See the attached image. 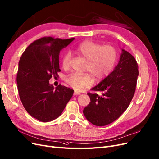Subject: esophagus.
Listing matches in <instances>:
<instances>
[{"label": "esophagus", "instance_id": "1", "mask_svg": "<svg viewBox=\"0 0 159 159\" xmlns=\"http://www.w3.org/2000/svg\"><path fill=\"white\" fill-rule=\"evenodd\" d=\"M80 93H78V92H76V91H75V92H74V94H73L74 96L80 95Z\"/></svg>", "mask_w": 159, "mask_h": 159}]
</instances>
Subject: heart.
I'll return each instance as SVG.
<instances>
[{"instance_id": "heart-1", "label": "heart", "mask_w": 159, "mask_h": 159, "mask_svg": "<svg viewBox=\"0 0 159 159\" xmlns=\"http://www.w3.org/2000/svg\"><path fill=\"white\" fill-rule=\"evenodd\" d=\"M76 52L86 61L85 71L89 72L96 80L104 79L111 73L117 57V50L113 45L102 46L90 40L80 43L76 48ZM70 59V53H65L61 60L63 69H69ZM65 81L75 90L80 91L92 84L93 79L88 73H73L66 76Z\"/></svg>"}]
</instances>
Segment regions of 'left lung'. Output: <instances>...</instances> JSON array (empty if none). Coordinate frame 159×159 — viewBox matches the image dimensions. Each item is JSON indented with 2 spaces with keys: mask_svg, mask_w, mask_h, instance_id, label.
Segmentation results:
<instances>
[{
  "mask_svg": "<svg viewBox=\"0 0 159 159\" xmlns=\"http://www.w3.org/2000/svg\"><path fill=\"white\" fill-rule=\"evenodd\" d=\"M138 65L135 59L122 49L118 64L114 70L87 93L90 98L83 114L87 120L96 126H104L116 120L127 110L134 96Z\"/></svg>",
  "mask_w": 159,
  "mask_h": 159,
  "instance_id": "1",
  "label": "left lung"
}]
</instances>
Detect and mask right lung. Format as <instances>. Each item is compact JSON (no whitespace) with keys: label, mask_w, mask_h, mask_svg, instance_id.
<instances>
[{"label":"right lung","mask_w":159,"mask_h":159,"mask_svg":"<svg viewBox=\"0 0 159 159\" xmlns=\"http://www.w3.org/2000/svg\"><path fill=\"white\" fill-rule=\"evenodd\" d=\"M73 38L43 37L34 41L22 53L16 76L20 100L28 113L42 122L61 116L74 90L58 85L55 90L49 80L58 77L59 55Z\"/></svg>","instance_id":"right-lung-1"}]
</instances>
